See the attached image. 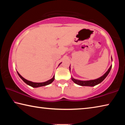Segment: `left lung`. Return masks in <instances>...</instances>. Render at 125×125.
<instances>
[{
    "instance_id": "obj_1",
    "label": "left lung",
    "mask_w": 125,
    "mask_h": 125,
    "mask_svg": "<svg viewBox=\"0 0 125 125\" xmlns=\"http://www.w3.org/2000/svg\"><path fill=\"white\" fill-rule=\"evenodd\" d=\"M111 67H112V65H111V66L110 67L108 70H107V71L104 74L103 76H101V77L99 78L96 79L86 80V81H83V80H79L75 79H74L73 78H72V80L73 82H74L75 84H77L79 85L94 86L95 85H97V84L100 83L101 82H102L103 80L105 79V78L107 77V75L109 74V72H110ZM69 68H70V66H69Z\"/></svg>"
}]
</instances>
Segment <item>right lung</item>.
I'll use <instances>...</instances> for the list:
<instances>
[{"mask_svg":"<svg viewBox=\"0 0 125 125\" xmlns=\"http://www.w3.org/2000/svg\"><path fill=\"white\" fill-rule=\"evenodd\" d=\"M61 63H60V64H61ZM60 64H59V65H60ZM17 73H18L19 76V77H20L21 79L23 80V81L25 82V83L27 84V85L32 86V87H33V88H37V87H40V86L47 85H48V84H50L51 83H52V82H53V80H54V75L52 79L48 80H47V81H46L45 82H43V83H34V82L29 81V80L25 79L24 78H23L22 76L18 72H17Z\"/></svg>","mask_w":125,"mask_h":125,"instance_id":"obj_1","label":"right lung"}]
</instances>
